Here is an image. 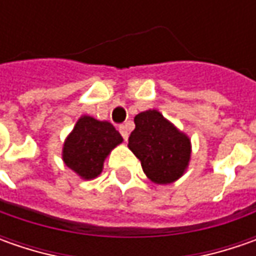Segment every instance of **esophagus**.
Wrapping results in <instances>:
<instances>
[{"label":"esophagus","mask_w":256,"mask_h":256,"mask_svg":"<svg viewBox=\"0 0 256 256\" xmlns=\"http://www.w3.org/2000/svg\"><path fill=\"white\" fill-rule=\"evenodd\" d=\"M120 132L122 135V138L126 141L128 140V135H130V125L128 124H125V125H121L120 126Z\"/></svg>","instance_id":"1"}]
</instances>
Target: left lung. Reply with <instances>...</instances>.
<instances>
[{
	"instance_id": "left-lung-1",
	"label": "left lung",
	"mask_w": 256,
	"mask_h": 256,
	"mask_svg": "<svg viewBox=\"0 0 256 256\" xmlns=\"http://www.w3.org/2000/svg\"><path fill=\"white\" fill-rule=\"evenodd\" d=\"M134 122L128 148L141 161L145 175L160 185L180 180L191 160L190 136L156 110L138 114Z\"/></svg>"
}]
</instances>
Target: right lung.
<instances>
[{"label": "right lung", "instance_id": "obj_1", "mask_svg": "<svg viewBox=\"0 0 256 256\" xmlns=\"http://www.w3.org/2000/svg\"><path fill=\"white\" fill-rule=\"evenodd\" d=\"M121 142L122 136L112 124L82 115L65 140L62 161L82 180H94L102 172L105 158Z\"/></svg>", "mask_w": 256, "mask_h": 256}]
</instances>
